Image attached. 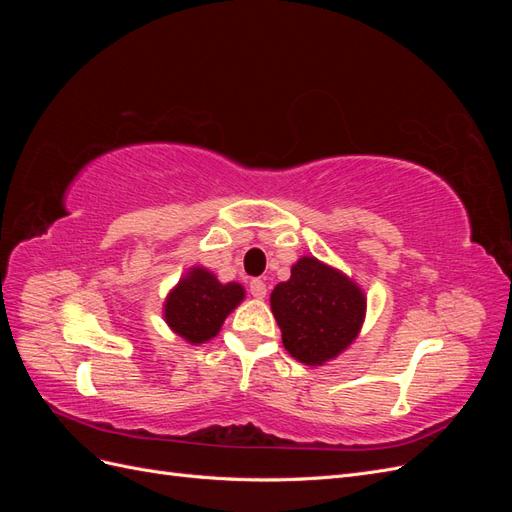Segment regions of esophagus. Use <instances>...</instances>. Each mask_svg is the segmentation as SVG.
<instances>
[{"instance_id":"1","label":"esophagus","mask_w":512,"mask_h":512,"mask_svg":"<svg viewBox=\"0 0 512 512\" xmlns=\"http://www.w3.org/2000/svg\"><path fill=\"white\" fill-rule=\"evenodd\" d=\"M250 292L254 299H265L267 297V284L262 280H252L250 282Z\"/></svg>"}]
</instances>
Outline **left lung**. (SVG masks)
I'll return each instance as SVG.
<instances>
[{
    "mask_svg": "<svg viewBox=\"0 0 512 512\" xmlns=\"http://www.w3.org/2000/svg\"><path fill=\"white\" fill-rule=\"evenodd\" d=\"M367 299L348 275L303 256L290 280L271 292V312L282 329L284 348L305 365H324L359 335Z\"/></svg>",
    "mask_w": 512,
    "mask_h": 512,
    "instance_id": "obj_1",
    "label": "left lung"
}]
</instances>
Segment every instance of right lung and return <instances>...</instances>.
Listing matches in <instances>:
<instances>
[{
    "instance_id": "obj_1",
    "label": "right lung",
    "mask_w": 512,
    "mask_h": 512,
    "mask_svg": "<svg viewBox=\"0 0 512 512\" xmlns=\"http://www.w3.org/2000/svg\"><path fill=\"white\" fill-rule=\"evenodd\" d=\"M245 297L237 282L222 284L211 271L194 267L168 292L164 320L190 344H205L220 333L226 316Z\"/></svg>"
}]
</instances>
